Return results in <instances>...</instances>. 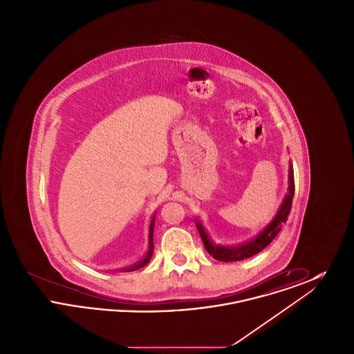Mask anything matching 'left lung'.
<instances>
[{
  "instance_id": "8db88e82",
  "label": "left lung",
  "mask_w": 354,
  "mask_h": 354,
  "mask_svg": "<svg viewBox=\"0 0 354 354\" xmlns=\"http://www.w3.org/2000/svg\"><path fill=\"white\" fill-rule=\"evenodd\" d=\"M293 195H295L293 166H292V163H289L288 192H286V198L281 203L280 208L277 209V214L274 215V218L272 219L270 224L261 232H259V235L240 245H220V244L214 243L212 239L208 235L207 230L204 228L202 221H199L198 219L195 220L196 228L199 231V235L202 237L203 244H204L207 252L209 253L214 259H216L219 261H227V263L240 261V260L252 257L253 254H256V253L261 252L267 245H270V241L281 231V227L284 225V223L288 219V215L290 212Z\"/></svg>"
}]
</instances>
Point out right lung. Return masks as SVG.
<instances>
[{"mask_svg": "<svg viewBox=\"0 0 354 354\" xmlns=\"http://www.w3.org/2000/svg\"><path fill=\"white\" fill-rule=\"evenodd\" d=\"M153 224H155V215L152 216L151 223H150V228H149V250L147 253L145 254V257L142 260H139L136 264L129 267V268H124V272H133V270H139V268H143L151 259L152 252H153Z\"/></svg>", "mask_w": 354, "mask_h": 354, "instance_id": "add662e5", "label": "right lung"}]
</instances>
